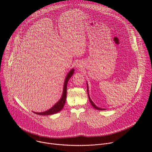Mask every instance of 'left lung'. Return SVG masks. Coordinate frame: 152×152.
Returning a JSON list of instances; mask_svg holds the SVG:
<instances>
[{
    "label": "left lung",
    "mask_w": 152,
    "mask_h": 152,
    "mask_svg": "<svg viewBox=\"0 0 152 152\" xmlns=\"http://www.w3.org/2000/svg\"><path fill=\"white\" fill-rule=\"evenodd\" d=\"M87 92H88V98H89L90 102L91 105L93 106V107H94L95 109H96V110H105V109H103V108H100V107H97V106L93 103V102L91 100V98H90V95H89V94H88V85H87Z\"/></svg>",
    "instance_id": "1"
}]
</instances>
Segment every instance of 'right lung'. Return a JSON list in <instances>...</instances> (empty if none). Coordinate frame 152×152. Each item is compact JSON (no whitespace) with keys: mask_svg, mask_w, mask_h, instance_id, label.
<instances>
[{"mask_svg":"<svg viewBox=\"0 0 152 152\" xmlns=\"http://www.w3.org/2000/svg\"><path fill=\"white\" fill-rule=\"evenodd\" d=\"M74 70H75L73 69H72L69 72V73L67 74V75L66 77V79H65L64 83L63 93H62V97L60 99V100L49 110H48L46 111H45V112H42V113H35V112H34V113H35L36 114H38V115H48L54 114H56V113L61 111V110L64 107V106L65 103H66V100L67 83H68L69 79H70V77L72 76L73 74L74 73Z\"/></svg>","mask_w":152,"mask_h":152,"instance_id":"right-lung-1","label":"right lung"}]
</instances>
